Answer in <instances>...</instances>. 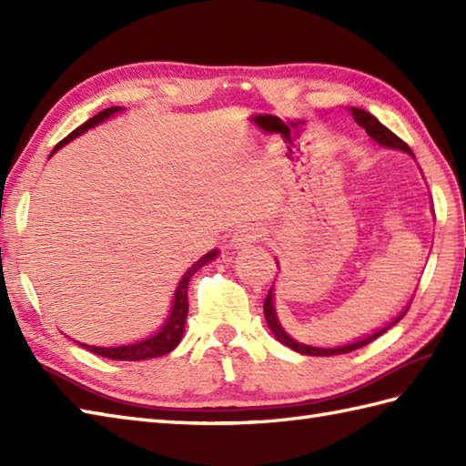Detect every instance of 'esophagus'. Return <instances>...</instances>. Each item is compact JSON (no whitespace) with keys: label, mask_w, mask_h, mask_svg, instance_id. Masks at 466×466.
<instances>
[{"label":"esophagus","mask_w":466,"mask_h":466,"mask_svg":"<svg viewBox=\"0 0 466 466\" xmlns=\"http://www.w3.org/2000/svg\"><path fill=\"white\" fill-rule=\"evenodd\" d=\"M262 236H264V228H260L258 224H246V226H240L238 230L232 234L230 246L236 250L248 248V246L262 240Z\"/></svg>","instance_id":"1"}]
</instances>
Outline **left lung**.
<instances>
[{
	"instance_id": "1",
	"label": "left lung",
	"mask_w": 466,
	"mask_h": 466,
	"mask_svg": "<svg viewBox=\"0 0 466 466\" xmlns=\"http://www.w3.org/2000/svg\"><path fill=\"white\" fill-rule=\"evenodd\" d=\"M349 110L352 112L354 122L359 124L360 127H364L366 134H369L376 144H380L382 147H392V150H402V152H407L409 156L414 157L410 147H409L407 144H404L397 134H392V132L389 130V127L382 126L379 120H376V117H374L372 114L364 112L362 107H349ZM276 264H279V262H276ZM409 309H410V304L404 306V310L399 312V316H394V319H392L389 324H384L382 329H379V330L369 334V336H364V339H359V340L349 342V344H344V346H334V349H322V346L302 344V342H299V340H294L292 336L282 329V324H280V320H279V314H276V309H274V286H272L268 296H266V300H264V319H266V322H268V329H270L272 334L276 336V340L282 342L284 346H289V349H292V350H296V352H300V354H309V356H334V354H346V352L359 350V349H362V346H366L369 342L376 340V339H379V336H382L386 330L392 329V326L397 324L399 320H402V316L409 312Z\"/></svg>"
}]
</instances>
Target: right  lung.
I'll return each instance as SVG.
<instances>
[{
  "instance_id": "1",
  "label": "right lung",
  "mask_w": 466,
  "mask_h": 466,
  "mask_svg": "<svg viewBox=\"0 0 466 466\" xmlns=\"http://www.w3.org/2000/svg\"><path fill=\"white\" fill-rule=\"evenodd\" d=\"M122 110L124 107L114 106V107H106V110L100 114H96L94 117H90V120L84 122L80 127H76L72 134H67L64 140L54 147L52 156L59 150V147L66 146L67 142H72L74 137L82 136L84 132L90 130V127L102 124L104 120H107V117H112L114 114L122 112ZM218 254L220 252L210 250L186 270L182 280L177 282V289L174 292V300H172V309H170V312H167V319L164 320L160 330H157L156 334L147 336V339H144V340H137L134 344H120V346H92V344H84V342H77V344L84 346V349H87L97 356H106V359H112V360H147V359H157V356L172 352L176 346L180 344L182 336H184V324H186V316H187V282H190L192 276L200 270L202 266L212 262Z\"/></svg>"
}]
</instances>
